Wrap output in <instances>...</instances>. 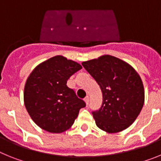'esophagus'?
<instances>
[{"instance_id":"34e87169","label":"esophagus","mask_w":161,"mask_h":161,"mask_svg":"<svg viewBox=\"0 0 161 161\" xmlns=\"http://www.w3.org/2000/svg\"><path fill=\"white\" fill-rule=\"evenodd\" d=\"M85 104H86V106H88V105H89V97H86L85 98Z\"/></svg>"}]
</instances>
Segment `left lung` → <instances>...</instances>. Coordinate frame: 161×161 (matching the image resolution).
Listing matches in <instances>:
<instances>
[{"label":"left lung","instance_id":"8db88e82","mask_svg":"<svg viewBox=\"0 0 161 161\" xmlns=\"http://www.w3.org/2000/svg\"><path fill=\"white\" fill-rule=\"evenodd\" d=\"M99 85L102 105L93 111L101 130L117 133L130 126L137 119L144 103L142 80L129 64L109 55L82 63Z\"/></svg>","mask_w":161,"mask_h":161}]
</instances>
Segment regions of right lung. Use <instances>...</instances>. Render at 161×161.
Here are the masks:
<instances>
[{
  "instance_id": "right-lung-1",
  "label": "right lung",
  "mask_w": 161,
  "mask_h": 161,
  "mask_svg": "<svg viewBox=\"0 0 161 161\" xmlns=\"http://www.w3.org/2000/svg\"><path fill=\"white\" fill-rule=\"evenodd\" d=\"M81 65L56 55L44 61L32 71L24 89V103L32 120L51 133L69 129L85 102L76 97L67 80Z\"/></svg>"
}]
</instances>
